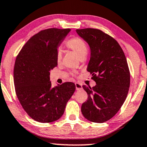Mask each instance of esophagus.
<instances>
[{"label": "esophagus", "instance_id": "1", "mask_svg": "<svg viewBox=\"0 0 147 147\" xmlns=\"http://www.w3.org/2000/svg\"><path fill=\"white\" fill-rule=\"evenodd\" d=\"M76 85V89L77 90H81L82 88V84L80 83H76L75 84Z\"/></svg>", "mask_w": 147, "mask_h": 147}]
</instances>
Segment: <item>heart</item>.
<instances>
[{
    "label": "heart",
    "instance_id": "1",
    "mask_svg": "<svg viewBox=\"0 0 147 147\" xmlns=\"http://www.w3.org/2000/svg\"><path fill=\"white\" fill-rule=\"evenodd\" d=\"M66 47L74 51L80 58L86 56L88 52V47L85 42L78 37H73L65 42ZM57 61L60 62L62 59V51L59 50L57 53Z\"/></svg>",
    "mask_w": 147,
    "mask_h": 147
}]
</instances>
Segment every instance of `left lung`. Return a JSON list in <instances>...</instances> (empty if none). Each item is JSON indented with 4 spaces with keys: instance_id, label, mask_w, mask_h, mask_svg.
<instances>
[{
    "instance_id": "left-lung-1",
    "label": "left lung",
    "mask_w": 147,
    "mask_h": 147,
    "mask_svg": "<svg viewBox=\"0 0 147 147\" xmlns=\"http://www.w3.org/2000/svg\"><path fill=\"white\" fill-rule=\"evenodd\" d=\"M76 32L88 44L90 59L87 71L96 86H83L88 100L82 105L86 119L103 123L113 117L126 98L130 74L124 53L113 38L101 30L86 28Z\"/></svg>"
}]
</instances>
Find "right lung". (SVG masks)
Returning a JSON list of instances; mask_svg holds the SVG:
<instances>
[{
  "label": "right lung",
  "mask_w": 147,
  "mask_h": 147,
  "mask_svg": "<svg viewBox=\"0 0 147 147\" xmlns=\"http://www.w3.org/2000/svg\"><path fill=\"white\" fill-rule=\"evenodd\" d=\"M70 31L42 30L25 44L15 60L13 77L17 96L28 115L38 122L59 119L76 90L73 82L52 87L50 81V71L57 65V49Z\"/></svg>",
  "instance_id": "right-lung-1"
}]
</instances>
